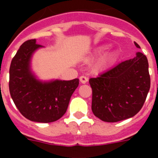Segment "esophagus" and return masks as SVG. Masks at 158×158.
<instances>
[{
  "instance_id": "obj_1",
  "label": "esophagus",
  "mask_w": 158,
  "mask_h": 158,
  "mask_svg": "<svg viewBox=\"0 0 158 158\" xmlns=\"http://www.w3.org/2000/svg\"><path fill=\"white\" fill-rule=\"evenodd\" d=\"M79 81H80L81 84H85L88 81V78L85 77V76H80L79 77Z\"/></svg>"
}]
</instances>
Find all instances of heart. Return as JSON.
<instances>
[{
    "instance_id": "obj_1",
    "label": "heart",
    "mask_w": 158,
    "mask_h": 158,
    "mask_svg": "<svg viewBox=\"0 0 158 158\" xmlns=\"http://www.w3.org/2000/svg\"><path fill=\"white\" fill-rule=\"evenodd\" d=\"M108 47H109V45H106V44L101 45L99 46L96 47V48L93 50L92 52L90 53V55L89 56V59L93 58V57H95L97 55L102 53L103 52H105L106 50H107ZM115 59H116V53L113 52L106 53L105 55L102 56L93 64L92 71L95 73H99L105 71L115 61Z\"/></svg>"
}]
</instances>
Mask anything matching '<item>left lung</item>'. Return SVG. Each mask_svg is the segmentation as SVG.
Returning <instances> with one entry per match:
<instances>
[{"label": "left lung", "mask_w": 158, "mask_h": 158, "mask_svg": "<svg viewBox=\"0 0 158 158\" xmlns=\"http://www.w3.org/2000/svg\"><path fill=\"white\" fill-rule=\"evenodd\" d=\"M135 45L140 48L136 42ZM148 67L146 56L137 52L134 58L89 79L94 115L104 122L114 123L139 113L151 85Z\"/></svg>", "instance_id": "left-lung-1"}]
</instances>
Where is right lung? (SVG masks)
Instances as JSON below:
<instances>
[{
  "mask_svg": "<svg viewBox=\"0 0 158 158\" xmlns=\"http://www.w3.org/2000/svg\"><path fill=\"white\" fill-rule=\"evenodd\" d=\"M42 47L35 39L29 40L20 46L10 66L9 90L23 116L34 122L52 123L65 114L79 80L37 79L31 69V59Z\"/></svg>",
  "mask_w": 158,
  "mask_h": 158,
  "instance_id": "right-lung-1",
  "label": "right lung"
}]
</instances>
